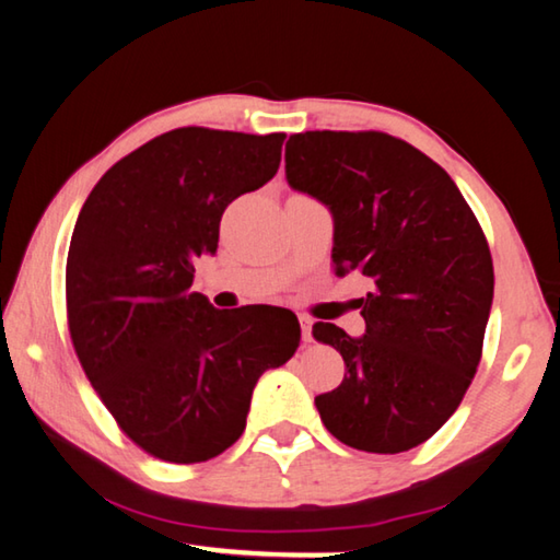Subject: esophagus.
Here are the masks:
<instances>
[{"label": "esophagus", "mask_w": 560, "mask_h": 560, "mask_svg": "<svg viewBox=\"0 0 560 560\" xmlns=\"http://www.w3.org/2000/svg\"><path fill=\"white\" fill-rule=\"evenodd\" d=\"M299 324H301V336H303V343H311V326H314V320L308 316H299Z\"/></svg>", "instance_id": "1"}]
</instances>
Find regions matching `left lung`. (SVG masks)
Segmentation results:
<instances>
[{"mask_svg":"<svg viewBox=\"0 0 560 560\" xmlns=\"http://www.w3.org/2000/svg\"><path fill=\"white\" fill-rule=\"evenodd\" d=\"M287 183L334 217L338 277L363 273V336L316 324L346 377L316 397L348 447L397 454L430 440L477 373L494 301V267L459 187L387 132L308 130L287 143Z\"/></svg>","mask_w":560,"mask_h":560,"instance_id":"8db88e82","label":"left lung"}]
</instances>
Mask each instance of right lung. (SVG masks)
<instances>
[{
  "label": "right lung",
  "mask_w": 560,
  "mask_h": 560,
  "mask_svg": "<svg viewBox=\"0 0 560 560\" xmlns=\"http://www.w3.org/2000/svg\"><path fill=\"white\" fill-rule=\"evenodd\" d=\"M283 138L163 132L118 160L75 220L66 261L75 355L120 430L158 459L195 464L232 447L254 385L299 348L291 311H220L189 291L226 205L277 175Z\"/></svg>",
  "instance_id": "obj_1"
}]
</instances>
